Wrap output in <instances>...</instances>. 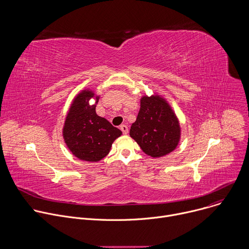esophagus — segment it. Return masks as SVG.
<instances>
[{"instance_id": "34e87169", "label": "esophagus", "mask_w": 249, "mask_h": 249, "mask_svg": "<svg viewBox=\"0 0 249 249\" xmlns=\"http://www.w3.org/2000/svg\"><path fill=\"white\" fill-rule=\"evenodd\" d=\"M120 129H121V131L123 132V134H128V131H129V129H128V126L127 125H125V124H122L121 126H120Z\"/></svg>"}]
</instances>
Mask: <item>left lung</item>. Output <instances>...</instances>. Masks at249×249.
Segmentation results:
<instances>
[{
  "label": "left lung",
  "instance_id": "8db88e82",
  "mask_svg": "<svg viewBox=\"0 0 249 249\" xmlns=\"http://www.w3.org/2000/svg\"><path fill=\"white\" fill-rule=\"evenodd\" d=\"M141 107L130 129L143 152L152 158H160L173 152L181 137L179 120L169 103L155 93L141 97Z\"/></svg>",
  "mask_w": 249,
  "mask_h": 249
}]
</instances>
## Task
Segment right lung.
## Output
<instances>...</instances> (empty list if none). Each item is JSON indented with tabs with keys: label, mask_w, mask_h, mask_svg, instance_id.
Segmentation results:
<instances>
[{
	"label": "right lung",
	"mask_w": 249,
	"mask_h": 249,
	"mask_svg": "<svg viewBox=\"0 0 249 249\" xmlns=\"http://www.w3.org/2000/svg\"><path fill=\"white\" fill-rule=\"evenodd\" d=\"M90 99L95 100L90 105ZM99 95L90 89L81 90L71 103L63 126L67 148L76 158L86 161H99L110 152L113 142L122 132L95 112Z\"/></svg>",
	"instance_id": "1"
}]
</instances>
